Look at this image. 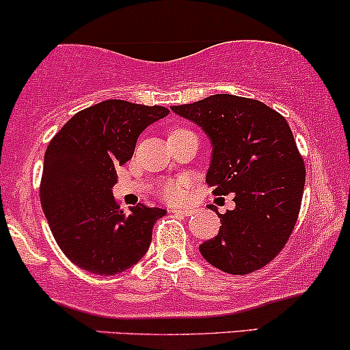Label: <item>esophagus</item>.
<instances>
[{"label": "esophagus", "mask_w": 350, "mask_h": 350, "mask_svg": "<svg viewBox=\"0 0 350 350\" xmlns=\"http://www.w3.org/2000/svg\"><path fill=\"white\" fill-rule=\"evenodd\" d=\"M170 213L182 215V217H190V215L193 213V208H172Z\"/></svg>", "instance_id": "34e87169"}]
</instances>
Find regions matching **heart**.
<instances>
[{
  "mask_svg": "<svg viewBox=\"0 0 350 350\" xmlns=\"http://www.w3.org/2000/svg\"><path fill=\"white\" fill-rule=\"evenodd\" d=\"M176 132V131H174ZM185 188H187V183L180 182V183H167V185L162 187V195L165 200H170V202H176V200H180L185 193Z\"/></svg>",
  "mask_w": 350,
  "mask_h": 350,
  "instance_id": "1",
  "label": "heart"
}]
</instances>
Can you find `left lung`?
I'll return each mask as SVG.
<instances>
[{
  "instance_id": "8db88e82",
  "label": "left lung",
  "mask_w": 350,
  "mask_h": 350,
  "mask_svg": "<svg viewBox=\"0 0 350 350\" xmlns=\"http://www.w3.org/2000/svg\"><path fill=\"white\" fill-rule=\"evenodd\" d=\"M170 109L206 133V183L215 195L234 193L237 203L225 215L215 210L221 226L200 253L230 274L262 268L293 233L304 190V162L288 122L262 102L231 94Z\"/></svg>"
}]
</instances>
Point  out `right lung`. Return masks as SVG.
Returning a JSON list of instances; mask_svg holds the SVG:
<instances>
[{
    "label": "right lung",
    "mask_w": 350,
    "mask_h": 350,
    "mask_svg": "<svg viewBox=\"0 0 350 350\" xmlns=\"http://www.w3.org/2000/svg\"><path fill=\"white\" fill-rule=\"evenodd\" d=\"M168 112L160 105L104 100L77 112L49 142L41 206L59 248L79 268L111 276L147 253L155 221L167 211L142 203L124 211L112 187L140 133Z\"/></svg>",
    "instance_id": "1"
}]
</instances>
